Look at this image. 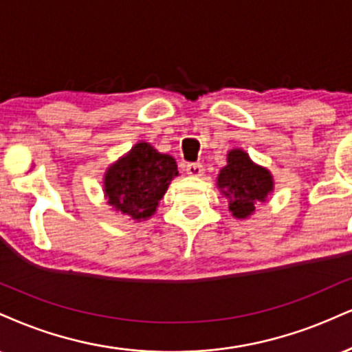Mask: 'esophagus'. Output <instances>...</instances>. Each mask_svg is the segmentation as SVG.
I'll use <instances>...</instances> for the list:
<instances>
[{"label":"esophagus","instance_id":"34e87169","mask_svg":"<svg viewBox=\"0 0 352 352\" xmlns=\"http://www.w3.org/2000/svg\"><path fill=\"white\" fill-rule=\"evenodd\" d=\"M185 172H187L190 177H201L203 172H205V168H203L201 164H188L187 168H185Z\"/></svg>","mask_w":352,"mask_h":352}]
</instances>
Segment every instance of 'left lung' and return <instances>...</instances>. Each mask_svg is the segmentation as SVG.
Segmentation results:
<instances>
[{"label":"left lung","mask_w":352,"mask_h":352,"mask_svg":"<svg viewBox=\"0 0 352 352\" xmlns=\"http://www.w3.org/2000/svg\"><path fill=\"white\" fill-rule=\"evenodd\" d=\"M217 187L228 200V210L234 218L248 219L256 206L265 203L274 192V175L267 167L256 164L244 149L228 151L226 165L217 177Z\"/></svg>","instance_id":"left-lung-1"}]
</instances>
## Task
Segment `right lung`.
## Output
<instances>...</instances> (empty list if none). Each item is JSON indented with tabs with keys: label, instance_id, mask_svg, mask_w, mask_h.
<instances>
[{
	"label": "right lung",
	"instance_id": "obj_1",
	"mask_svg": "<svg viewBox=\"0 0 352 352\" xmlns=\"http://www.w3.org/2000/svg\"><path fill=\"white\" fill-rule=\"evenodd\" d=\"M175 177L179 170L172 155L139 141L104 172V200L134 223L146 221L155 214L159 201Z\"/></svg>",
	"mask_w": 352,
	"mask_h": 352
}]
</instances>
